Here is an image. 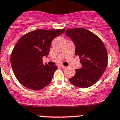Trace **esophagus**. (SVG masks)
<instances>
[{
	"mask_svg": "<svg viewBox=\"0 0 120 120\" xmlns=\"http://www.w3.org/2000/svg\"><path fill=\"white\" fill-rule=\"evenodd\" d=\"M59 67H61L62 68H65V67L64 66V65H62V64H60V65H59Z\"/></svg>",
	"mask_w": 120,
	"mask_h": 120,
	"instance_id": "esophagus-1",
	"label": "esophagus"
}]
</instances>
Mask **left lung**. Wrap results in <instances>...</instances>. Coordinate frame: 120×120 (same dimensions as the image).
I'll return each mask as SVG.
<instances>
[{
  "label": "left lung",
  "mask_w": 120,
  "mask_h": 120,
  "mask_svg": "<svg viewBox=\"0 0 120 120\" xmlns=\"http://www.w3.org/2000/svg\"><path fill=\"white\" fill-rule=\"evenodd\" d=\"M75 45V55L79 56L82 68L70 78L71 83L81 88H88L101 77L108 64V53L100 38L84 28L68 29L65 32Z\"/></svg>",
  "instance_id": "8db88e82"
}]
</instances>
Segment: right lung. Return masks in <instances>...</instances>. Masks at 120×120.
<instances>
[{
	"label": "right lung",
	"instance_id": "right-lung-1",
	"mask_svg": "<svg viewBox=\"0 0 120 120\" xmlns=\"http://www.w3.org/2000/svg\"><path fill=\"white\" fill-rule=\"evenodd\" d=\"M65 29H38L27 33L17 41L11 56V64L17 79L30 90H40L50 83L57 66L43 64L49 54L52 41Z\"/></svg>",
	"mask_w": 120,
	"mask_h": 120
}]
</instances>
